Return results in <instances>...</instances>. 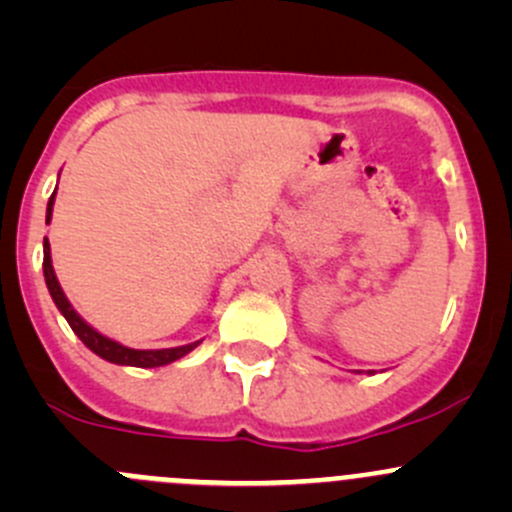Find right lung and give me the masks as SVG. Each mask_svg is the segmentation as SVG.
<instances>
[{"instance_id": "1", "label": "right lung", "mask_w": 512, "mask_h": 512, "mask_svg": "<svg viewBox=\"0 0 512 512\" xmlns=\"http://www.w3.org/2000/svg\"><path fill=\"white\" fill-rule=\"evenodd\" d=\"M54 195H56V190H54ZM54 195H51L49 205H46V223L51 220V210H54ZM44 280H46V287H49L51 299H54V304L59 307V312L66 317L69 327L74 329L76 337H79L81 342L91 349V352L101 356V359L111 361V364L153 369V366H165V364H170V361L180 359V356L193 352V349L200 344V342H193V344H185V347H173V349H128V347H123V344H118V342H113V339L98 334L94 327H89V324H86L84 319L74 312V307H71L69 299H66L64 289H61L59 280H56V275H54V267H51V250H49V240H46V237H44Z\"/></svg>"}]
</instances>
